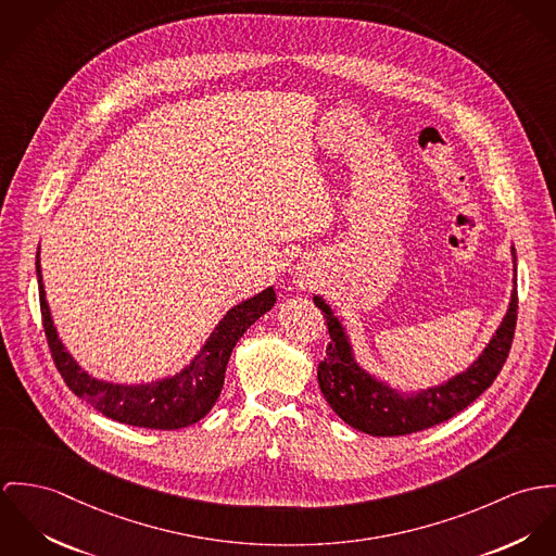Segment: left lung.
I'll return each mask as SVG.
<instances>
[{
	"instance_id": "left-lung-1",
	"label": "left lung",
	"mask_w": 556,
	"mask_h": 556,
	"mask_svg": "<svg viewBox=\"0 0 556 556\" xmlns=\"http://www.w3.org/2000/svg\"><path fill=\"white\" fill-rule=\"evenodd\" d=\"M313 301L321 308L330 332L326 358L317 367L319 390L343 422L372 437H396L425 431L469 407L486 388H491L498 370L503 369L511 350L518 317V292L514 279L509 308L482 356L450 381L407 396L399 394L358 367L339 319L319 296Z\"/></svg>"
}]
</instances>
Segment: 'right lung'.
<instances>
[{
    "label": "right lung",
    "mask_w": 556,
    "mask_h": 556,
    "mask_svg": "<svg viewBox=\"0 0 556 556\" xmlns=\"http://www.w3.org/2000/svg\"><path fill=\"white\" fill-rule=\"evenodd\" d=\"M36 273L45 334L55 367L62 372L67 388L106 418H113L129 427L157 431H175L195 425L211 412L222 392L226 367L235 345L249 326L277 301L275 290L266 288L257 296L230 308L208 337L206 345L191 361V365L175 377L147 386H119L89 377L65 352L53 326L49 303L45 299L40 257H36Z\"/></svg>",
    "instance_id": "add662e5"
}]
</instances>
